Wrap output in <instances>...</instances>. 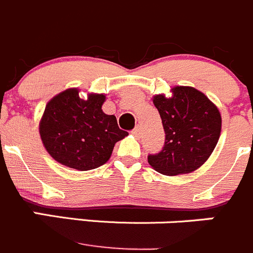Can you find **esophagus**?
Returning a JSON list of instances; mask_svg holds the SVG:
<instances>
[{"label":"esophagus","mask_w":253,"mask_h":253,"mask_svg":"<svg viewBox=\"0 0 253 253\" xmlns=\"http://www.w3.org/2000/svg\"><path fill=\"white\" fill-rule=\"evenodd\" d=\"M132 133H133L134 137H141V134H142V127H141V126H137L136 128H134L133 131H132Z\"/></svg>","instance_id":"obj_1"}]
</instances>
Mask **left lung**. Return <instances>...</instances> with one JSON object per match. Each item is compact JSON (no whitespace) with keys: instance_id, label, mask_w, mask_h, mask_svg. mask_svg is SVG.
<instances>
[{"instance_id":"8db88e82","label":"left lung","mask_w":253,"mask_h":253,"mask_svg":"<svg viewBox=\"0 0 253 253\" xmlns=\"http://www.w3.org/2000/svg\"><path fill=\"white\" fill-rule=\"evenodd\" d=\"M170 92L153 96L166 142L158 154L148 156V163L164 175H179L197 170L211 156L221 133V115L195 87L174 86Z\"/></svg>"}]
</instances>
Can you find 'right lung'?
Wrapping results in <instances>:
<instances>
[{
	"mask_svg": "<svg viewBox=\"0 0 253 253\" xmlns=\"http://www.w3.org/2000/svg\"><path fill=\"white\" fill-rule=\"evenodd\" d=\"M79 91L72 87L49 100L39 121V134L58 163L90 170L106 163L115 143L128 133L120 129L114 115L102 111L106 95L89 92L82 99Z\"/></svg>",
	"mask_w": 253,
	"mask_h": 253,
	"instance_id": "right-lung-1",
	"label": "right lung"
}]
</instances>
